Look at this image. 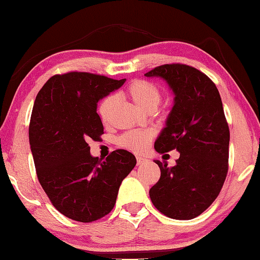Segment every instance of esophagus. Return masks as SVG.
<instances>
[{
    "label": "esophagus",
    "instance_id": "34e87169",
    "mask_svg": "<svg viewBox=\"0 0 260 260\" xmlns=\"http://www.w3.org/2000/svg\"><path fill=\"white\" fill-rule=\"evenodd\" d=\"M136 160H138V165L144 164V162L148 161L147 158H144V157H142V156H136Z\"/></svg>",
    "mask_w": 260,
    "mask_h": 260
}]
</instances>
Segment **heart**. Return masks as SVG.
Masks as SVG:
<instances>
[{
	"mask_svg": "<svg viewBox=\"0 0 260 260\" xmlns=\"http://www.w3.org/2000/svg\"><path fill=\"white\" fill-rule=\"evenodd\" d=\"M126 94L133 103L144 112H155L161 101L162 93L155 83L147 80H135L127 87ZM116 103L114 96H107L99 107V116L103 122H108L111 116L113 105ZM152 133L150 131H131L121 136L119 142L124 148L134 152L147 150L151 142Z\"/></svg>",
	"mask_w": 260,
	"mask_h": 260,
	"instance_id": "1",
	"label": "heart"
}]
</instances>
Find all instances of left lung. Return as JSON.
<instances>
[{
    "mask_svg": "<svg viewBox=\"0 0 260 260\" xmlns=\"http://www.w3.org/2000/svg\"><path fill=\"white\" fill-rule=\"evenodd\" d=\"M160 78L174 95L157 152L177 149L174 166L156 160L160 179L149 190L152 204L173 219L197 217L217 199L228 171L230 128L214 83L195 68L166 64L144 74Z\"/></svg>",
    "mask_w": 260,
    "mask_h": 260,
    "instance_id": "left-lung-1",
    "label": "left lung"
}]
</instances>
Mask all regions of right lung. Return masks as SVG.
Wrapping results in <instances>:
<instances>
[{
  "label": "right lung",
  "instance_id": "add662e5",
  "mask_svg": "<svg viewBox=\"0 0 260 260\" xmlns=\"http://www.w3.org/2000/svg\"><path fill=\"white\" fill-rule=\"evenodd\" d=\"M125 81L70 72L51 77L35 99L28 135L38 179L52 205L76 221L108 214L136 165L129 151L119 149L102 160L88 146L103 134L98 103Z\"/></svg>",
  "mask_w": 260,
  "mask_h": 260
}]
</instances>
